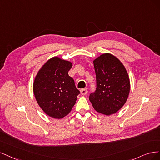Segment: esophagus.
Wrapping results in <instances>:
<instances>
[{
	"mask_svg": "<svg viewBox=\"0 0 160 160\" xmlns=\"http://www.w3.org/2000/svg\"><path fill=\"white\" fill-rule=\"evenodd\" d=\"M80 92H81V94L82 95H86L87 94V92H88V90H87V88L82 89L80 90Z\"/></svg>",
	"mask_w": 160,
	"mask_h": 160,
	"instance_id": "obj_1",
	"label": "esophagus"
}]
</instances>
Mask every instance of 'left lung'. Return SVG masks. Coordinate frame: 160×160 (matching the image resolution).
Returning <instances> with one entry per match:
<instances>
[{
    "label": "left lung",
    "instance_id": "left-lung-1",
    "mask_svg": "<svg viewBox=\"0 0 160 160\" xmlns=\"http://www.w3.org/2000/svg\"><path fill=\"white\" fill-rule=\"evenodd\" d=\"M96 89L89 100L94 110L102 114H115L126 103L130 89V82L124 66L109 53L94 60Z\"/></svg>",
    "mask_w": 160,
    "mask_h": 160
}]
</instances>
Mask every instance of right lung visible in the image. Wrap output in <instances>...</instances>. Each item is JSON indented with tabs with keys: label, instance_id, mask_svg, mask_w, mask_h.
<instances>
[{
	"label": "right lung",
	"instance_id": "obj_1",
	"mask_svg": "<svg viewBox=\"0 0 160 160\" xmlns=\"http://www.w3.org/2000/svg\"><path fill=\"white\" fill-rule=\"evenodd\" d=\"M72 66L70 62L55 56L42 66L34 81L33 92L38 104L56 119L69 114L80 93L68 75Z\"/></svg>",
	"mask_w": 160,
	"mask_h": 160
}]
</instances>
